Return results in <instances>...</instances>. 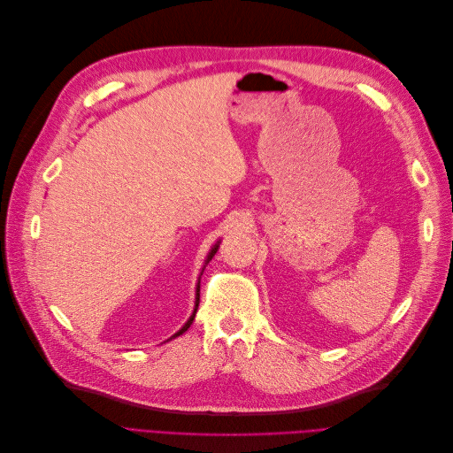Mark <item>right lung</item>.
<instances>
[{
  "mask_svg": "<svg viewBox=\"0 0 453 453\" xmlns=\"http://www.w3.org/2000/svg\"><path fill=\"white\" fill-rule=\"evenodd\" d=\"M218 247H219V242H218V243H215V245H213V249L210 250V254H208V257H206V264H208V262L211 260V257H213V254H215V252H218ZM199 293H201V282L197 284V296H196V310H193V313H191V317L188 319V322H186V325H184V326H182V328H180V330H179V332H177V334H175L173 337H171V339H175V337L182 335V334H184V332H186V330H188V328L191 326V322H193V319H196V313H197V308H199V296H201Z\"/></svg>",
  "mask_w": 453,
  "mask_h": 453,
  "instance_id": "obj_1",
  "label": "right lung"
}]
</instances>
